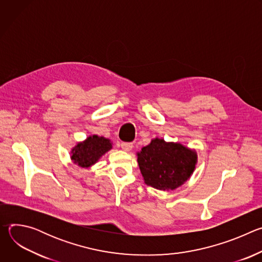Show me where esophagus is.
I'll return each instance as SVG.
<instances>
[{"label": "esophagus", "mask_w": 262, "mask_h": 262, "mask_svg": "<svg viewBox=\"0 0 262 262\" xmlns=\"http://www.w3.org/2000/svg\"><path fill=\"white\" fill-rule=\"evenodd\" d=\"M121 148L123 149L124 151H130L132 149H133V144H132V143H126V142H124V143L121 144Z\"/></svg>", "instance_id": "esophagus-1"}]
</instances>
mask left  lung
I'll return each instance as SVG.
<instances>
[{
	"instance_id": "left-lung-1",
	"label": "left lung",
	"mask_w": 262,
	"mask_h": 262,
	"mask_svg": "<svg viewBox=\"0 0 262 262\" xmlns=\"http://www.w3.org/2000/svg\"><path fill=\"white\" fill-rule=\"evenodd\" d=\"M144 182L161 191L175 190L193 174L197 154L180 143L156 138L137 154Z\"/></svg>"
}]
</instances>
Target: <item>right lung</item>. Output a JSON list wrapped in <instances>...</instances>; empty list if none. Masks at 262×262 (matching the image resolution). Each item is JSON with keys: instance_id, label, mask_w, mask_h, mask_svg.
Returning <instances> with one entry per match:
<instances>
[{"instance_id": "obj_1", "label": "right lung", "mask_w": 262, "mask_h": 262, "mask_svg": "<svg viewBox=\"0 0 262 262\" xmlns=\"http://www.w3.org/2000/svg\"><path fill=\"white\" fill-rule=\"evenodd\" d=\"M110 149H112V143L108 139L93 135L74 146L70 158L78 166L90 168Z\"/></svg>"}]
</instances>
